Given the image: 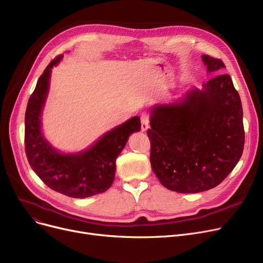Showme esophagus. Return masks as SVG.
Listing matches in <instances>:
<instances>
[{
	"label": "esophagus",
	"mask_w": 263,
	"mask_h": 263,
	"mask_svg": "<svg viewBox=\"0 0 263 263\" xmlns=\"http://www.w3.org/2000/svg\"><path fill=\"white\" fill-rule=\"evenodd\" d=\"M141 122H142V131H146L149 128V115L146 113H143L141 116Z\"/></svg>",
	"instance_id": "1"
}]
</instances>
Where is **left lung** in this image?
<instances>
[{"instance_id":"obj_1","label":"left lung","mask_w":263,"mask_h":263,"mask_svg":"<svg viewBox=\"0 0 263 263\" xmlns=\"http://www.w3.org/2000/svg\"><path fill=\"white\" fill-rule=\"evenodd\" d=\"M208 72L225 68L202 55ZM151 168L160 182L178 193H198L218 185L243 154L245 133L239 92L229 74L220 73L192 89L181 102L151 108Z\"/></svg>"}]
</instances>
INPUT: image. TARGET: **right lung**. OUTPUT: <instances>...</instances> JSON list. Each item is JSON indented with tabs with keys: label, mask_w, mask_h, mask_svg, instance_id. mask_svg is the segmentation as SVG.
Masks as SVG:
<instances>
[{
	"label": "right lung",
	"mask_w": 263,
	"mask_h": 263,
	"mask_svg": "<svg viewBox=\"0 0 263 263\" xmlns=\"http://www.w3.org/2000/svg\"><path fill=\"white\" fill-rule=\"evenodd\" d=\"M63 55L55 58L37 81L25 112V154L32 170L50 189L69 197L86 198L105 192L112 185L116 159L130 134L141 130L134 116L104 134L89 149L73 155L58 153L41 133L40 117L49 90L51 69Z\"/></svg>",
	"instance_id": "obj_1"
}]
</instances>
